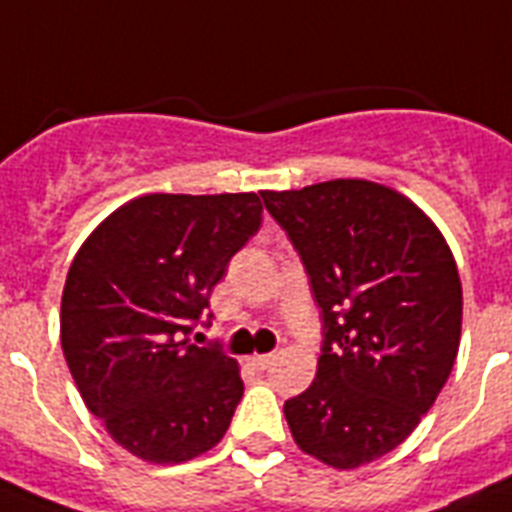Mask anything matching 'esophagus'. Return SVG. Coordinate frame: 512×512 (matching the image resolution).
Segmentation results:
<instances>
[{
	"instance_id": "obj_1",
	"label": "esophagus",
	"mask_w": 512,
	"mask_h": 512,
	"mask_svg": "<svg viewBox=\"0 0 512 512\" xmlns=\"http://www.w3.org/2000/svg\"><path fill=\"white\" fill-rule=\"evenodd\" d=\"M251 363L256 366V369H269L274 363V353H264V356H253Z\"/></svg>"
}]
</instances>
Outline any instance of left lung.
Here are the masks:
<instances>
[{"label":"left lung","mask_w":512,"mask_h":512,"mask_svg":"<svg viewBox=\"0 0 512 512\" xmlns=\"http://www.w3.org/2000/svg\"><path fill=\"white\" fill-rule=\"evenodd\" d=\"M261 198L322 308L316 379L285 400L290 432L327 466L371 463L416 429L453 371L463 319L453 253L413 201L369 180Z\"/></svg>","instance_id":"obj_1"}]
</instances>
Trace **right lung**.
Instances as JSON below:
<instances>
[{"mask_svg": "<svg viewBox=\"0 0 512 512\" xmlns=\"http://www.w3.org/2000/svg\"><path fill=\"white\" fill-rule=\"evenodd\" d=\"M261 227L256 193H151L83 243L62 293V350L80 398L117 445L183 463L225 437L243 398L238 361L190 345L209 295Z\"/></svg>", "mask_w": 512, "mask_h": 512, "instance_id": "right-lung-1", "label": "right lung"}]
</instances>
